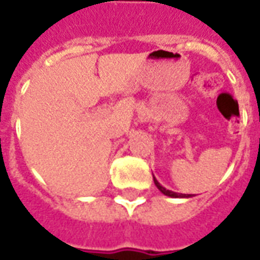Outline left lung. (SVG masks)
<instances>
[{"label":"left lung","instance_id":"obj_1","mask_svg":"<svg viewBox=\"0 0 260 260\" xmlns=\"http://www.w3.org/2000/svg\"><path fill=\"white\" fill-rule=\"evenodd\" d=\"M154 183L155 186H157V189H158L161 193L165 194V196H169V197H175V199H178V197H191V194H179V193H174V191H169V190H167L165 187H162V186L157 182V179L155 178H154Z\"/></svg>","mask_w":260,"mask_h":260}]
</instances>
